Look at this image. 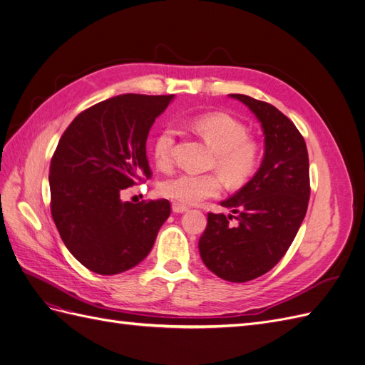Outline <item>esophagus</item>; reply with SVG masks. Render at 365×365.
I'll use <instances>...</instances> for the list:
<instances>
[{
	"mask_svg": "<svg viewBox=\"0 0 365 365\" xmlns=\"http://www.w3.org/2000/svg\"><path fill=\"white\" fill-rule=\"evenodd\" d=\"M172 210L175 213H184V212H187V210H189V207L184 205V204H180V202H173Z\"/></svg>",
	"mask_w": 365,
	"mask_h": 365,
	"instance_id": "34e87169",
	"label": "esophagus"
}]
</instances>
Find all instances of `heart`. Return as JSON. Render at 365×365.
<instances>
[{"instance_id": "1", "label": "heart", "mask_w": 365, "mask_h": 365, "mask_svg": "<svg viewBox=\"0 0 365 365\" xmlns=\"http://www.w3.org/2000/svg\"><path fill=\"white\" fill-rule=\"evenodd\" d=\"M189 128L204 138L215 150V164L224 178L233 185L247 182L257 172L262 160V146L248 137L244 123L224 113H208L189 120ZM176 132L164 126L152 143V157L158 169L169 170L173 165ZM222 192V180L216 173L184 172L164 180L160 193L180 204H197Z\"/></svg>"}]
</instances>
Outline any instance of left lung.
<instances>
[{
  "label": "left lung",
  "mask_w": 365,
  "mask_h": 365,
  "mask_svg": "<svg viewBox=\"0 0 365 365\" xmlns=\"http://www.w3.org/2000/svg\"><path fill=\"white\" fill-rule=\"evenodd\" d=\"M230 96L262 123L264 157L252 180L220 202L235 216L207 215L200 254L217 277L244 283L267 274L288 251L306 216L311 182L306 143L292 121L271 103Z\"/></svg>",
  "instance_id": "8db88e82"
}]
</instances>
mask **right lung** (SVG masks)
Instances as JSON below:
<instances>
[{
    "mask_svg": "<svg viewBox=\"0 0 365 365\" xmlns=\"http://www.w3.org/2000/svg\"><path fill=\"white\" fill-rule=\"evenodd\" d=\"M172 98L121 94L98 102L71 121L53 153V220L65 247L93 272L134 268L170 216L168 200L132 204L120 195L152 176L146 140Z\"/></svg>",
    "mask_w": 365,
    "mask_h": 365,
    "instance_id": "obj_1",
    "label": "right lung"
}]
</instances>
